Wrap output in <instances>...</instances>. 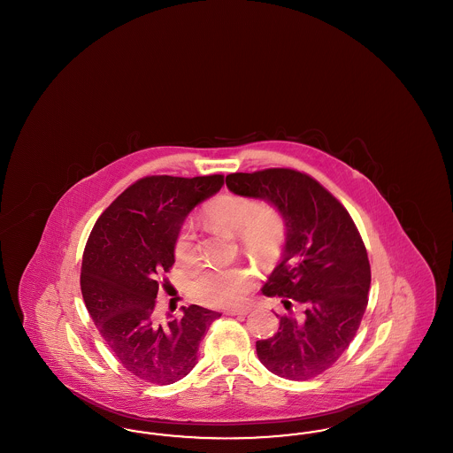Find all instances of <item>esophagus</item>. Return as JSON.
I'll return each mask as SVG.
<instances>
[{"label": "esophagus", "instance_id": "esophagus-1", "mask_svg": "<svg viewBox=\"0 0 453 453\" xmlns=\"http://www.w3.org/2000/svg\"><path fill=\"white\" fill-rule=\"evenodd\" d=\"M248 312H250L248 307H234V309H227L226 311V314H229V316H244Z\"/></svg>", "mask_w": 453, "mask_h": 453}]
</instances>
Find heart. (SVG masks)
I'll return each instance as SVG.
<instances>
[{"label":"heart","instance_id":"1","mask_svg":"<svg viewBox=\"0 0 453 453\" xmlns=\"http://www.w3.org/2000/svg\"><path fill=\"white\" fill-rule=\"evenodd\" d=\"M205 219L212 227L239 237L244 251L255 258L270 261L280 251L283 222L279 212L268 205H257L248 196L226 194L207 205ZM173 253L181 266L196 263V234L190 224L180 227ZM251 283L253 277L244 268H209L194 281L192 294L196 301L207 305H233L246 296Z\"/></svg>","mask_w":453,"mask_h":453}]
</instances>
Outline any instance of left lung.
I'll return each instance as SVG.
<instances>
[{
    "instance_id": "left-lung-1",
    "label": "left lung",
    "mask_w": 453,
    "mask_h": 453,
    "mask_svg": "<svg viewBox=\"0 0 453 453\" xmlns=\"http://www.w3.org/2000/svg\"><path fill=\"white\" fill-rule=\"evenodd\" d=\"M233 194L270 202L283 217L280 265L263 285L283 297L279 331L257 342L259 362L288 380H309L333 365L365 314L370 263L345 207L319 181L290 168L231 173Z\"/></svg>"
}]
</instances>
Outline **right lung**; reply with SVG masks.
<instances>
[{"label":"right lung","instance_id":"add662e5","mask_svg":"<svg viewBox=\"0 0 453 453\" xmlns=\"http://www.w3.org/2000/svg\"><path fill=\"white\" fill-rule=\"evenodd\" d=\"M224 185L222 174L146 176L119 195L96 220L81 263V294L102 338L126 370L168 386L196 365L198 345L220 316L200 305L161 321V273L174 263L173 244L195 205Z\"/></svg>","mask_w":453,"mask_h":453}]
</instances>
